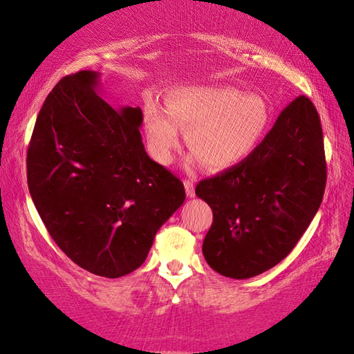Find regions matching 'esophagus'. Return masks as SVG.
Masks as SVG:
<instances>
[{"label":"esophagus","mask_w":354,"mask_h":354,"mask_svg":"<svg viewBox=\"0 0 354 354\" xmlns=\"http://www.w3.org/2000/svg\"><path fill=\"white\" fill-rule=\"evenodd\" d=\"M184 187H185V193L188 197H194L196 196V192H194V184L192 183V180L185 179L184 180Z\"/></svg>","instance_id":"34e87169"}]
</instances>
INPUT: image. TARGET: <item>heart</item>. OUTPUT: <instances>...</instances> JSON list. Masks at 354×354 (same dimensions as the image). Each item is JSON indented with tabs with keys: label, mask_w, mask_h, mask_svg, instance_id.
I'll return each instance as SVG.
<instances>
[{
	"label": "heart",
	"mask_w": 354,
	"mask_h": 354,
	"mask_svg": "<svg viewBox=\"0 0 354 354\" xmlns=\"http://www.w3.org/2000/svg\"><path fill=\"white\" fill-rule=\"evenodd\" d=\"M269 122L265 98L225 85L180 88L169 97L167 109L156 100L145 107L148 139L160 162L171 160L183 130L194 157L214 171L247 160L263 140Z\"/></svg>",
	"instance_id": "b5f03b06"
}]
</instances>
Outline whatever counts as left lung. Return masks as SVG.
<instances>
[{"instance_id":"obj_1","label":"left lung","mask_w":354,"mask_h":354,"mask_svg":"<svg viewBox=\"0 0 354 354\" xmlns=\"http://www.w3.org/2000/svg\"><path fill=\"white\" fill-rule=\"evenodd\" d=\"M324 187L320 118L301 95L247 160L197 184V197L214 212L202 247L207 265L234 279L278 265L319 211Z\"/></svg>"}]
</instances>
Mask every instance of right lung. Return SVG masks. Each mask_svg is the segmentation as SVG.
<instances>
[{"label": "right lung", "instance_id": "add662e5", "mask_svg": "<svg viewBox=\"0 0 354 354\" xmlns=\"http://www.w3.org/2000/svg\"><path fill=\"white\" fill-rule=\"evenodd\" d=\"M98 76L68 75L44 100L26 178L35 209L64 254L91 274L120 278L142 266L185 189L145 151L140 107L115 111L95 93Z\"/></svg>", "mask_w": 354, "mask_h": 354}]
</instances>
